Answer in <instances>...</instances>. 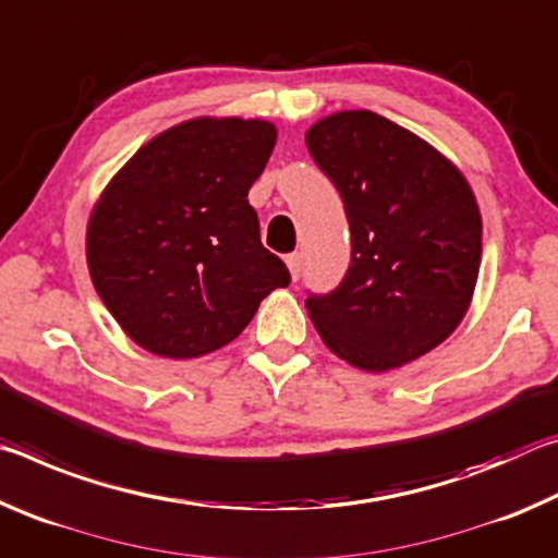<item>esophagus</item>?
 Masks as SVG:
<instances>
[{
    "mask_svg": "<svg viewBox=\"0 0 558 558\" xmlns=\"http://www.w3.org/2000/svg\"><path fill=\"white\" fill-rule=\"evenodd\" d=\"M286 263H288V268H290L292 280H298L300 272H302V256H300V253H290V256L286 258Z\"/></svg>",
    "mask_w": 558,
    "mask_h": 558,
    "instance_id": "obj_1",
    "label": "esophagus"
}]
</instances>
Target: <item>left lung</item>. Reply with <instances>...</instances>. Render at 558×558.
Listing matches in <instances>:
<instances>
[{"label": "left lung", "instance_id": "1", "mask_svg": "<svg viewBox=\"0 0 558 558\" xmlns=\"http://www.w3.org/2000/svg\"><path fill=\"white\" fill-rule=\"evenodd\" d=\"M305 143L352 231L339 288L305 300L323 342L356 369L389 372L456 332L475 290L483 219L460 169L372 110L317 120Z\"/></svg>", "mask_w": 558, "mask_h": 558}]
</instances>
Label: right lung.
Listing matches in <instances>:
<instances>
[{"mask_svg":"<svg viewBox=\"0 0 558 558\" xmlns=\"http://www.w3.org/2000/svg\"><path fill=\"white\" fill-rule=\"evenodd\" d=\"M276 140L268 120L194 118L159 132L102 189L88 219V270L132 342L157 356H204L288 288L248 204Z\"/></svg>","mask_w":558,"mask_h":558,"instance_id":"add662e5","label":"right lung"}]
</instances>
